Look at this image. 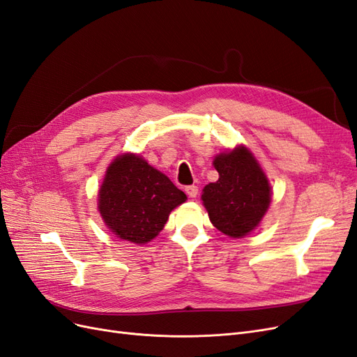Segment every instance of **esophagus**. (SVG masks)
Instances as JSON below:
<instances>
[{
  "label": "esophagus",
  "instance_id": "obj_1",
  "mask_svg": "<svg viewBox=\"0 0 357 357\" xmlns=\"http://www.w3.org/2000/svg\"><path fill=\"white\" fill-rule=\"evenodd\" d=\"M185 190H186V193H188V195H189L190 198H197L198 193H199V189H198V186H195V185L188 186Z\"/></svg>",
  "mask_w": 357,
  "mask_h": 357
}]
</instances>
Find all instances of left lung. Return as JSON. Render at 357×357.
Instances as JSON below:
<instances>
[{
  "mask_svg": "<svg viewBox=\"0 0 357 357\" xmlns=\"http://www.w3.org/2000/svg\"><path fill=\"white\" fill-rule=\"evenodd\" d=\"M219 180L204 188L202 202L220 232L240 238L261 222L271 199V188L245 147L215 156Z\"/></svg>",
  "mask_w": 357,
  "mask_h": 357,
  "instance_id": "8db88e82",
  "label": "left lung"
}]
</instances>
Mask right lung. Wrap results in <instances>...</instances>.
<instances>
[{"instance_id":"add662e5","label":"right lung","mask_w":357,"mask_h":357,"mask_svg":"<svg viewBox=\"0 0 357 357\" xmlns=\"http://www.w3.org/2000/svg\"><path fill=\"white\" fill-rule=\"evenodd\" d=\"M185 201V192L165 174L143 158L125 153L107 169L98 210L119 238L146 244L164 229L171 210Z\"/></svg>"}]
</instances>
